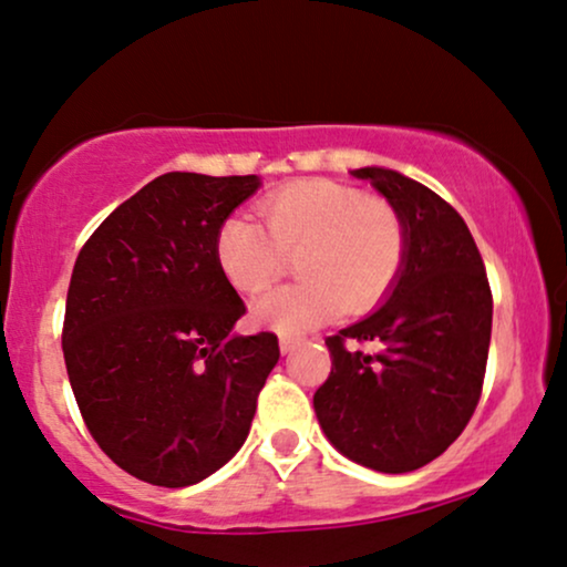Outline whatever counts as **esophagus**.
I'll use <instances>...</instances> for the list:
<instances>
[{
    "label": "esophagus",
    "instance_id": "obj_1",
    "mask_svg": "<svg viewBox=\"0 0 567 567\" xmlns=\"http://www.w3.org/2000/svg\"><path fill=\"white\" fill-rule=\"evenodd\" d=\"M301 338H291V336H281L278 338V349H281V354H289V351H293L297 347H301Z\"/></svg>",
    "mask_w": 567,
    "mask_h": 567
}]
</instances>
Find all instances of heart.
<instances>
[{"label": "heart", "mask_w": 567, "mask_h": 567, "mask_svg": "<svg viewBox=\"0 0 567 567\" xmlns=\"http://www.w3.org/2000/svg\"><path fill=\"white\" fill-rule=\"evenodd\" d=\"M266 226L231 216L216 234L220 274L241 293L268 291L297 257L301 284L255 305V322L276 333H305L338 318L370 312L399 284L409 255L403 213L382 197L305 179L262 203Z\"/></svg>", "instance_id": "heart-1"}]
</instances>
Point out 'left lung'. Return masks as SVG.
I'll list each match as a JSON object with an SVG mask.
<instances>
[{"label": "left lung", "instance_id": "obj_1", "mask_svg": "<svg viewBox=\"0 0 567 567\" xmlns=\"http://www.w3.org/2000/svg\"><path fill=\"white\" fill-rule=\"evenodd\" d=\"M351 174L403 213L409 255L385 305L326 338L333 367L315 414L347 458L406 474L445 453L480 403L492 291L472 231L443 197L393 168ZM347 340H372L381 351L364 355Z\"/></svg>", "mask_w": 567, "mask_h": 567}]
</instances>
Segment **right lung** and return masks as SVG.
<instances>
[{
	"label": "right lung",
	"instance_id": "1",
	"mask_svg": "<svg viewBox=\"0 0 567 567\" xmlns=\"http://www.w3.org/2000/svg\"><path fill=\"white\" fill-rule=\"evenodd\" d=\"M260 179L168 172L91 234L72 268L62 351L78 409L124 472L189 487L247 440L276 333L234 336L245 301L216 234Z\"/></svg>",
	"mask_w": 567,
	"mask_h": 567
}]
</instances>
